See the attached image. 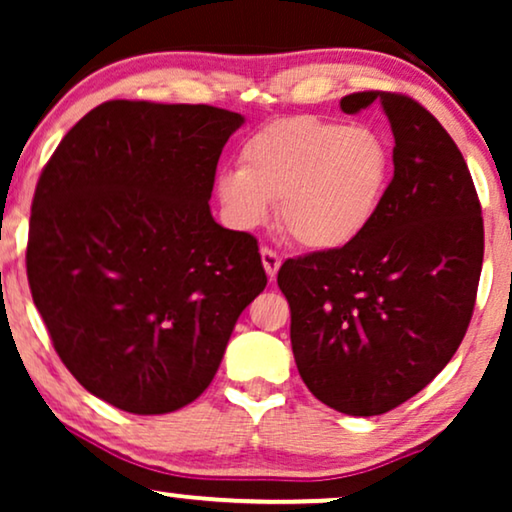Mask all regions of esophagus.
<instances>
[{
	"mask_svg": "<svg viewBox=\"0 0 512 512\" xmlns=\"http://www.w3.org/2000/svg\"><path fill=\"white\" fill-rule=\"evenodd\" d=\"M261 261H263V268H265V272H268L270 279L277 275L279 265H282V258H279L277 251H272L270 247L261 249Z\"/></svg>",
	"mask_w": 512,
	"mask_h": 512,
	"instance_id": "esophagus-1",
	"label": "esophagus"
}]
</instances>
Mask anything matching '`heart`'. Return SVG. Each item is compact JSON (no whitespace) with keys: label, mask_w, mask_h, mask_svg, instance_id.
I'll return each mask as SVG.
<instances>
[{"label":"heart","mask_w":512,"mask_h":512,"mask_svg":"<svg viewBox=\"0 0 512 512\" xmlns=\"http://www.w3.org/2000/svg\"><path fill=\"white\" fill-rule=\"evenodd\" d=\"M389 170L387 142L366 125L291 116L242 144L240 170H223L216 193L235 226H263L277 202L279 226L298 247L333 251L373 223Z\"/></svg>","instance_id":"b5f03b06"}]
</instances>
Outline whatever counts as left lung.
<instances>
[{"label": "left lung", "instance_id": "obj_1", "mask_svg": "<svg viewBox=\"0 0 512 512\" xmlns=\"http://www.w3.org/2000/svg\"><path fill=\"white\" fill-rule=\"evenodd\" d=\"M380 102L394 132V179L352 244L289 258L277 284L307 389L354 417L394 410L443 370L478 293L485 228L466 160L408 95L366 90L345 114Z\"/></svg>", "mask_w": 512, "mask_h": 512}]
</instances>
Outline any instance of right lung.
I'll return each instance as SVG.
<instances>
[{
	"instance_id": "add662e5",
	"label": "right lung",
	"mask_w": 512,
	"mask_h": 512,
	"mask_svg": "<svg viewBox=\"0 0 512 512\" xmlns=\"http://www.w3.org/2000/svg\"><path fill=\"white\" fill-rule=\"evenodd\" d=\"M244 118L111 100L62 137L32 200L27 279L69 373L118 410L165 415L214 380L265 289L254 235L209 212Z\"/></svg>"
}]
</instances>
